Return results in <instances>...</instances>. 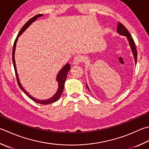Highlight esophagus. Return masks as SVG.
Returning a JSON list of instances; mask_svg holds the SVG:
<instances>
[{"label": "esophagus", "instance_id": "1", "mask_svg": "<svg viewBox=\"0 0 149 149\" xmlns=\"http://www.w3.org/2000/svg\"><path fill=\"white\" fill-rule=\"evenodd\" d=\"M82 62V57H81L80 55H76L74 58V61H73V63L75 65H79V64Z\"/></svg>", "mask_w": 149, "mask_h": 149}]
</instances>
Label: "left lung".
I'll return each mask as SVG.
<instances>
[{
    "label": "left lung",
    "mask_w": 149,
    "mask_h": 149,
    "mask_svg": "<svg viewBox=\"0 0 149 149\" xmlns=\"http://www.w3.org/2000/svg\"><path fill=\"white\" fill-rule=\"evenodd\" d=\"M117 31L118 32L119 34L122 35V36H126L127 37V39H128V40H129L130 46V48H131V49H132V53L134 54V57L135 62L136 63V62H137V55H138V53H137L135 42H134V41L132 37H131L129 31L127 30V28H125V26L123 24H122L121 22H118V26H117ZM86 87H87V88L89 90V88H88V85H87V84H86Z\"/></svg>",
    "instance_id": "left-lung-1"
}]
</instances>
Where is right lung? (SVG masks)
<instances>
[{
	"label": "right lung",
	"instance_id": "add662e5",
	"mask_svg": "<svg viewBox=\"0 0 149 149\" xmlns=\"http://www.w3.org/2000/svg\"><path fill=\"white\" fill-rule=\"evenodd\" d=\"M42 14H38L37 15L34 16L33 17H32L31 19H30L26 23V24L23 26V27L21 28V30H20L19 33L17 36L16 39L15 40L14 42V45H13V50H12V60H13V66H14V69H15V75H16V78H17V83H18V85L19 86L20 88L21 89L23 92H24L25 94L27 95L29 97H30L31 100H33V101L36 102V103H40V104H48L52 103H54V102L57 101L60 98L61 94H62L63 90L64 89V86H65V83L66 81V79L67 77V74H68V71L70 70V65L69 63H67L66 65L63 67V68L61 70L60 72L58 73L57 76V81L58 82V85H59V88H58L57 92L55 93V94L51 98L48 99L47 100H37V99L34 98L33 97H32L26 91V90L24 89V88L22 86L21 84H20V81H19V79L18 77V74H17V68H16V65H15V47H16V43L17 40H18L19 37L21 35L23 32H24L26 29L29 26H30L32 22H34L38 17H40L42 16Z\"/></svg>",
	"mask_w": 149,
	"mask_h": 149
}]
</instances>
